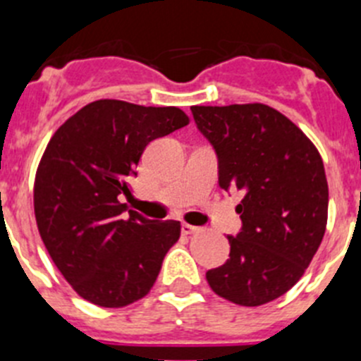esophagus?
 Wrapping results in <instances>:
<instances>
[{"label":"esophagus","instance_id":"obj_1","mask_svg":"<svg viewBox=\"0 0 361 361\" xmlns=\"http://www.w3.org/2000/svg\"><path fill=\"white\" fill-rule=\"evenodd\" d=\"M197 231H199V228H195V226L186 224V222H184V224H183V233H184V235H193V233H197Z\"/></svg>","mask_w":361,"mask_h":361}]
</instances>
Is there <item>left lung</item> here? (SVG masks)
Here are the masks:
<instances>
[{"label":"left lung","instance_id":"obj_1","mask_svg":"<svg viewBox=\"0 0 361 361\" xmlns=\"http://www.w3.org/2000/svg\"><path fill=\"white\" fill-rule=\"evenodd\" d=\"M219 157V186L244 193L242 229L209 288L244 307L273 302L302 279L327 226L329 188L317 146L262 103L191 106Z\"/></svg>","mask_w":361,"mask_h":361}]
</instances>
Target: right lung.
Returning <instances> with one entry per match:
<instances>
[{"label": "right lung", "mask_w": 361, "mask_h": 361, "mask_svg": "<svg viewBox=\"0 0 361 361\" xmlns=\"http://www.w3.org/2000/svg\"><path fill=\"white\" fill-rule=\"evenodd\" d=\"M190 123L177 106L99 99L57 128L34 183L43 244L81 298L124 307L149 293L180 237L178 220H148L121 204L146 146Z\"/></svg>", "instance_id": "right-lung-1"}]
</instances>
